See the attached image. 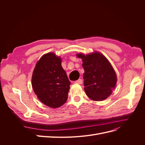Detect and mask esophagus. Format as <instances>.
Segmentation results:
<instances>
[{
  "instance_id": "1",
  "label": "esophagus",
  "mask_w": 145,
  "mask_h": 145,
  "mask_svg": "<svg viewBox=\"0 0 145 145\" xmlns=\"http://www.w3.org/2000/svg\"><path fill=\"white\" fill-rule=\"evenodd\" d=\"M82 83H83V81L82 79H80V78L75 82V83H77V84H82Z\"/></svg>"
}]
</instances>
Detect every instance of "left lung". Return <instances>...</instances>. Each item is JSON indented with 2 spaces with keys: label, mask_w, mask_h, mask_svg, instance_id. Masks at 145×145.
Wrapping results in <instances>:
<instances>
[{
  "label": "left lung",
  "mask_w": 145,
  "mask_h": 145,
  "mask_svg": "<svg viewBox=\"0 0 145 145\" xmlns=\"http://www.w3.org/2000/svg\"><path fill=\"white\" fill-rule=\"evenodd\" d=\"M83 61L84 89L88 97L94 101H102L115 89L117 76L108 60L100 52L88 55L77 54Z\"/></svg>",
  "instance_id": "left-lung-1"
}]
</instances>
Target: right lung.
<instances>
[{
	"mask_svg": "<svg viewBox=\"0 0 145 145\" xmlns=\"http://www.w3.org/2000/svg\"><path fill=\"white\" fill-rule=\"evenodd\" d=\"M62 59L53 52L43 55L36 65L32 87L40 102L50 108H59L68 99L69 82Z\"/></svg>",
	"mask_w": 145,
	"mask_h": 145,
	"instance_id": "1",
	"label": "right lung"
}]
</instances>
